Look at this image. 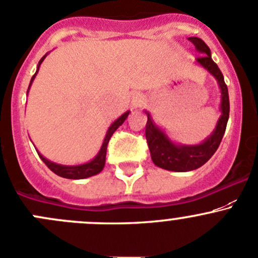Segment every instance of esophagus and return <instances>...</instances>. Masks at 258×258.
<instances>
[{"label":"esophagus","mask_w":258,"mask_h":258,"mask_svg":"<svg viewBox=\"0 0 258 258\" xmlns=\"http://www.w3.org/2000/svg\"><path fill=\"white\" fill-rule=\"evenodd\" d=\"M144 103H145V97L142 96V93L136 92V93L132 94V97H131L132 108H139V107H141Z\"/></svg>","instance_id":"esophagus-1"}]
</instances>
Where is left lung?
<instances>
[{"label":"left lung","instance_id":"1","mask_svg":"<svg viewBox=\"0 0 258 258\" xmlns=\"http://www.w3.org/2000/svg\"><path fill=\"white\" fill-rule=\"evenodd\" d=\"M189 40L196 45L197 50L202 54L201 56L197 57V61L218 81L222 93V116L217 122L213 134L206 141L199 145H192V146H185V145L182 146V145L174 144L165 135V132L154 123L151 116L146 112L147 122L145 135H146L151 159L156 166L170 170V171H190V170H196L206 164L219 147V144L226 132L229 117L228 88H227V84L224 83L223 74L212 59L211 49L199 37H189Z\"/></svg>","mask_w":258,"mask_h":258}]
</instances>
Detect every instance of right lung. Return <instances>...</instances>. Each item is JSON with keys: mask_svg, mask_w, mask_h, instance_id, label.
<instances>
[{"mask_svg": "<svg viewBox=\"0 0 258 258\" xmlns=\"http://www.w3.org/2000/svg\"><path fill=\"white\" fill-rule=\"evenodd\" d=\"M47 54H45L44 56L40 59L39 61V66H37V71L36 73L32 76L31 78V82H30V86H31L32 81H34L35 76L37 74V72H39V68L40 66H41L42 60L45 59V56H46ZM30 86H29V89H30ZM29 89H27V92H29ZM130 114V112H126V113L122 114L121 117H119L118 119H116V121L113 122V123L109 126L108 131H107L106 134V137H104V141L103 144H102V147L101 150H99L98 155H97L96 157H94L92 161L87 162V164H83V165H74V166H67V165H59V164H55V162H51L49 161L47 159H45L44 156H42L40 152H37L40 156V159L44 161V164L46 165L47 167H49L50 170H51L54 174L59 175V176L61 177H66V179H86V177H89V176H93V175H97L99 174V172L103 170L104 167V164H106V154H107V146H108V142H109V139L112 137V135L114 134V131H116L117 128H118L119 126H121L122 123L124 122V119L127 118V116Z\"/></svg>", "mask_w": 258, "mask_h": 258, "instance_id": "1", "label": "right lung"}]
</instances>
